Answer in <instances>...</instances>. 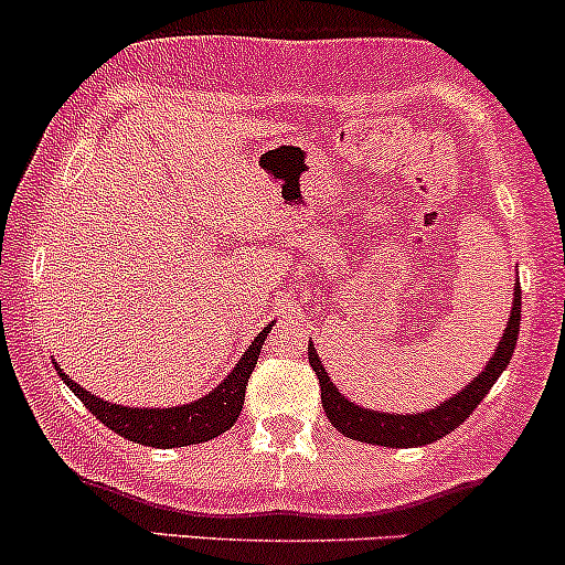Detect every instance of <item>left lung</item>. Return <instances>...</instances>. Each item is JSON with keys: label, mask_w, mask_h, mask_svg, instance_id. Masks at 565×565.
<instances>
[{"label": "left lung", "mask_w": 565, "mask_h": 565, "mask_svg": "<svg viewBox=\"0 0 565 565\" xmlns=\"http://www.w3.org/2000/svg\"><path fill=\"white\" fill-rule=\"evenodd\" d=\"M518 332L520 281L514 284L512 289V311L510 319H507L504 334H501L493 356L488 359L486 370L477 373L461 392H456L454 396L439 402V405L420 413H381L373 411V407H362L356 405V402H351L349 396L340 394V388L332 383V377L324 370V364H321L313 343H308V362H311L313 373L319 377L321 405H324L327 418H330V424L340 434L356 439V443L381 445V448H420V445H429L434 439L456 431L458 426L469 418V413L486 399V394L491 392L493 383L499 381V375L504 373L507 364H510L514 345H518Z\"/></svg>", "instance_id": "left-lung-1"}]
</instances>
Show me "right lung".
Returning a JSON list of instances; mask_svg holds the SVG:
<instances>
[{
	"label": "right lung",
	"instance_id": "1",
	"mask_svg": "<svg viewBox=\"0 0 565 565\" xmlns=\"http://www.w3.org/2000/svg\"><path fill=\"white\" fill-rule=\"evenodd\" d=\"M273 321L263 327V332L252 340V345L241 353L238 364L225 375L220 386L203 394L201 399H192L188 405L173 407H128L115 405V402L102 399V396L90 394L79 383H74L70 375L61 370V364L53 359V367L58 370L61 381L72 388L74 396L83 402L88 411L102 420L107 429L120 437L131 439V443L150 445V448H184V445L209 443V439L220 437L238 420L241 407H244V394L249 386V375L257 364L259 351H263L265 338H268Z\"/></svg>",
	"mask_w": 565,
	"mask_h": 565
}]
</instances>
